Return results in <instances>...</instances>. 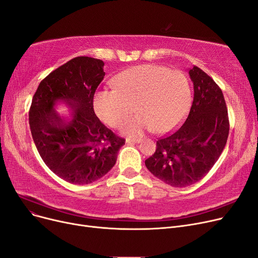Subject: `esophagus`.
Wrapping results in <instances>:
<instances>
[{"label": "esophagus", "mask_w": 258, "mask_h": 258, "mask_svg": "<svg viewBox=\"0 0 258 258\" xmlns=\"http://www.w3.org/2000/svg\"><path fill=\"white\" fill-rule=\"evenodd\" d=\"M142 141V139L138 138V139H126V143L132 144V143H140Z\"/></svg>", "instance_id": "esophagus-1"}]
</instances>
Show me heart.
Returning <instances> with one entry per match:
<instances>
[{
	"label": "heart",
	"mask_w": 258,
	"mask_h": 258,
	"mask_svg": "<svg viewBox=\"0 0 258 258\" xmlns=\"http://www.w3.org/2000/svg\"><path fill=\"white\" fill-rule=\"evenodd\" d=\"M115 89H100L94 108L105 124L117 127L135 106L138 115L124 122L121 133L139 137L145 131L166 135L181 125L192 105V91L186 77L158 64L131 67L113 79Z\"/></svg>",
	"instance_id": "b5f03b06"
}]
</instances>
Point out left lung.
<instances>
[{
	"label": "left lung",
	"instance_id": "1",
	"mask_svg": "<svg viewBox=\"0 0 258 258\" xmlns=\"http://www.w3.org/2000/svg\"><path fill=\"white\" fill-rule=\"evenodd\" d=\"M194 99L182 126L157 141L154 155L145 160L148 170L175 187L203 179L218 160L229 136V117L219 86L199 67L188 72Z\"/></svg>",
	"mask_w": 258,
	"mask_h": 258
}]
</instances>
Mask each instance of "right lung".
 <instances>
[{
    "label": "right lung",
    "instance_id": "1",
    "mask_svg": "<svg viewBox=\"0 0 258 258\" xmlns=\"http://www.w3.org/2000/svg\"><path fill=\"white\" fill-rule=\"evenodd\" d=\"M103 66L99 59L74 58L42 80L32 98L33 142L50 171L73 184L103 177L125 143L94 111V95L105 76Z\"/></svg>",
    "mask_w": 258,
    "mask_h": 258
}]
</instances>
